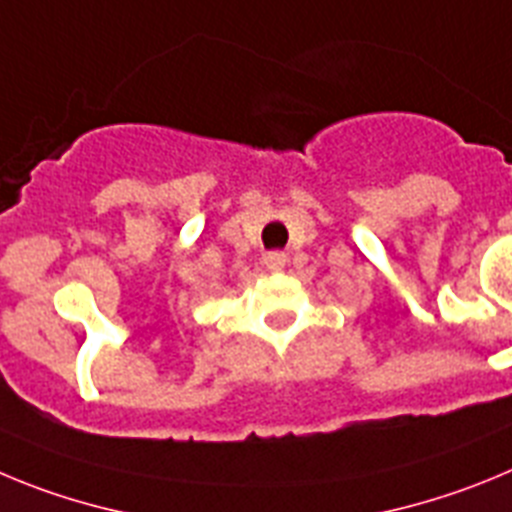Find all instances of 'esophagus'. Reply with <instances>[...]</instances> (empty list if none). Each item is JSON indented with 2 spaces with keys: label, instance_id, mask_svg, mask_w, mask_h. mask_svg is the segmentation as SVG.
<instances>
[{
  "label": "esophagus",
  "instance_id": "obj_1",
  "mask_svg": "<svg viewBox=\"0 0 512 512\" xmlns=\"http://www.w3.org/2000/svg\"><path fill=\"white\" fill-rule=\"evenodd\" d=\"M285 262H288V255H285V252H267L265 255V267L270 273H280L285 267Z\"/></svg>",
  "mask_w": 512,
  "mask_h": 512
}]
</instances>
